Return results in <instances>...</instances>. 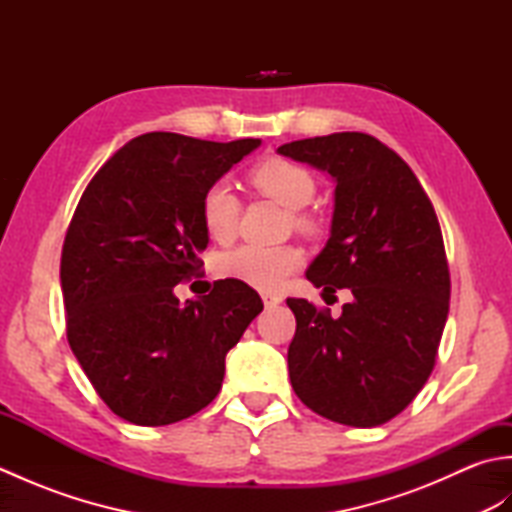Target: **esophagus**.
<instances>
[{"instance_id": "1", "label": "esophagus", "mask_w": 512, "mask_h": 512, "mask_svg": "<svg viewBox=\"0 0 512 512\" xmlns=\"http://www.w3.org/2000/svg\"><path fill=\"white\" fill-rule=\"evenodd\" d=\"M262 301H264L266 308H275L284 299H281V295H277V292H273V290H264L262 292Z\"/></svg>"}]
</instances>
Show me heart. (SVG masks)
<instances>
[{"label":"heart","instance_id":"obj_1","mask_svg":"<svg viewBox=\"0 0 512 512\" xmlns=\"http://www.w3.org/2000/svg\"><path fill=\"white\" fill-rule=\"evenodd\" d=\"M250 184L266 198L284 204L286 209H303L314 195L312 173L286 158H266L250 171ZM239 200L226 182H213L204 191L200 202V217L204 231L215 242H228L239 224ZM295 222L303 231H310L312 220L306 213H297ZM303 264L299 246H255L244 244L226 250L215 259L217 275L242 281L259 290L279 288Z\"/></svg>","mask_w":512,"mask_h":512}]
</instances>
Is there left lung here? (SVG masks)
Listing matches in <instances>:
<instances>
[{
  "label": "left lung",
  "instance_id": "1",
  "mask_svg": "<svg viewBox=\"0 0 512 512\" xmlns=\"http://www.w3.org/2000/svg\"><path fill=\"white\" fill-rule=\"evenodd\" d=\"M277 151L334 178L330 239L306 277L354 297L339 319L308 299L286 301L297 319L292 389L332 422L378 427L418 396L436 365L451 297L438 215L407 162L369 134L295 140Z\"/></svg>",
  "mask_w": 512,
  "mask_h": 512
}]
</instances>
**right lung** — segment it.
I'll use <instances>...</instances> for the list:
<instances>
[{"instance_id": "right-lung-1", "label": "right lung", "mask_w": 512, "mask_h": 512, "mask_svg": "<svg viewBox=\"0 0 512 512\" xmlns=\"http://www.w3.org/2000/svg\"><path fill=\"white\" fill-rule=\"evenodd\" d=\"M262 145L151 132L129 140L85 187L61 250L68 343L116 416L162 427L220 394L224 358L264 310L257 292L220 279L180 303L209 244L204 191Z\"/></svg>"}]
</instances>
